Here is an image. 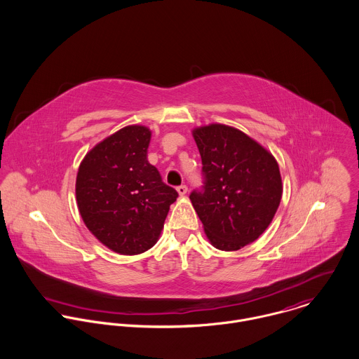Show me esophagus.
Here are the masks:
<instances>
[{"label": "esophagus", "mask_w": 359, "mask_h": 359, "mask_svg": "<svg viewBox=\"0 0 359 359\" xmlns=\"http://www.w3.org/2000/svg\"><path fill=\"white\" fill-rule=\"evenodd\" d=\"M177 192L180 194V196H184L188 192V187L187 185H180V187H177Z\"/></svg>", "instance_id": "esophagus-1"}]
</instances>
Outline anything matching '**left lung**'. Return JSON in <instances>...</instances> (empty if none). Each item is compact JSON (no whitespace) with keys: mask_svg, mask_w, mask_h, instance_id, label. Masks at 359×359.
Wrapping results in <instances>:
<instances>
[{"mask_svg":"<svg viewBox=\"0 0 359 359\" xmlns=\"http://www.w3.org/2000/svg\"><path fill=\"white\" fill-rule=\"evenodd\" d=\"M203 185L189 195L205 235L219 250L245 248L271 224L282 198L275 157L245 133L211 124L194 131Z\"/></svg>","mask_w":359,"mask_h":359,"instance_id":"obj_1","label":"left lung"}]
</instances>
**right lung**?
<instances>
[{"instance_id": "obj_1", "label": "right lung", "mask_w": 359, "mask_h": 359, "mask_svg": "<svg viewBox=\"0 0 359 359\" xmlns=\"http://www.w3.org/2000/svg\"><path fill=\"white\" fill-rule=\"evenodd\" d=\"M151 131L128 126L90 151L80 164L76 198L87 228L120 255L156 243L177 191L148 161Z\"/></svg>"}]
</instances>
